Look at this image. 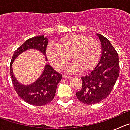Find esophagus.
Segmentation results:
<instances>
[{"instance_id": "1", "label": "esophagus", "mask_w": 130, "mask_h": 130, "mask_svg": "<svg viewBox=\"0 0 130 130\" xmlns=\"http://www.w3.org/2000/svg\"><path fill=\"white\" fill-rule=\"evenodd\" d=\"M63 78H64V79H72V77L69 76V75H63Z\"/></svg>"}]
</instances>
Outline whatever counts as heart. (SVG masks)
Returning a JSON list of instances; mask_svg holds the SVG:
<instances>
[{
  "mask_svg": "<svg viewBox=\"0 0 130 130\" xmlns=\"http://www.w3.org/2000/svg\"><path fill=\"white\" fill-rule=\"evenodd\" d=\"M101 55V47L96 39L78 34H70L60 38L55 46H49L47 56L53 67L60 70L68 62V71L75 72L81 70L87 72L96 66Z\"/></svg>",
  "mask_w": 130,
  "mask_h": 130,
  "instance_id": "heart-1",
  "label": "heart"
}]
</instances>
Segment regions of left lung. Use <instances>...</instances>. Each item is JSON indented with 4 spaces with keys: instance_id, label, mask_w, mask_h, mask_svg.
I'll list each match as a JSON object with an SVG mask.
<instances>
[{
    "instance_id": "left-lung-1",
    "label": "left lung",
    "mask_w": 130,
    "mask_h": 130,
    "mask_svg": "<svg viewBox=\"0 0 130 130\" xmlns=\"http://www.w3.org/2000/svg\"><path fill=\"white\" fill-rule=\"evenodd\" d=\"M102 44V57L94 69L81 77L82 88L76 92L77 99L87 105L97 104L106 98L119 75V55L107 38L97 34Z\"/></svg>"
}]
</instances>
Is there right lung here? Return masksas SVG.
Instances as JSON below:
<instances>
[{"label":"right lung","instance_id":"add662e5","mask_svg":"<svg viewBox=\"0 0 130 130\" xmlns=\"http://www.w3.org/2000/svg\"><path fill=\"white\" fill-rule=\"evenodd\" d=\"M47 38L44 36H38L25 41L15 51L10 63V76L15 90L18 96L25 102L36 106L46 105L51 102L55 97L57 85L61 81L62 74L55 71L52 66L46 64L43 73L33 83L25 85L18 82L13 75L12 64L14 60L21 53L29 49L39 50L46 57ZM47 60V57H45Z\"/></svg>","mask_w":130,"mask_h":130}]
</instances>
